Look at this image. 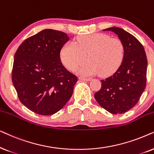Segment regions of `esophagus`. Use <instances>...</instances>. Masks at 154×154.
I'll use <instances>...</instances> for the list:
<instances>
[{
  "mask_svg": "<svg viewBox=\"0 0 154 154\" xmlns=\"http://www.w3.org/2000/svg\"><path fill=\"white\" fill-rule=\"evenodd\" d=\"M79 79H80V80H82V81H90L91 80V79L90 78H85V77H79Z\"/></svg>",
  "mask_w": 154,
  "mask_h": 154,
  "instance_id": "34e87169",
  "label": "esophagus"
}]
</instances>
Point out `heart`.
Returning <instances> with one entry per match:
<instances>
[{
  "mask_svg": "<svg viewBox=\"0 0 154 154\" xmlns=\"http://www.w3.org/2000/svg\"><path fill=\"white\" fill-rule=\"evenodd\" d=\"M124 57L122 41L102 33L79 36L75 44L66 43L60 51L61 60L69 70L75 71L89 62L78 70L82 75H112L120 67Z\"/></svg>",
  "mask_w": 154,
  "mask_h": 154,
  "instance_id": "heart-1",
  "label": "heart"
}]
</instances>
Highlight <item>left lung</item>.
Masks as SVG:
<instances>
[{"label":"left lung","instance_id":"left-lung-1","mask_svg":"<svg viewBox=\"0 0 154 154\" xmlns=\"http://www.w3.org/2000/svg\"><path fill=\"white\" fill-rule=\"evenodd\" d=\"M125 47L121 65L113 75L101 80L94 97L102 108L112 114L124 113L138 103L146 85L147 58L144 46L137 38L119 27H110Z\"/></svg>","mask_w":154,"mask_h":154}]
</instances>
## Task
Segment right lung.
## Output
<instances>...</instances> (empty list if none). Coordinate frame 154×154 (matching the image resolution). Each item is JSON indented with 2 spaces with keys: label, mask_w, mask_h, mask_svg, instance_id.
Here are the masks:
<instances>
[{
  "label": "right lung",
  "mask_w": 154,
  "mask_h": 154,
  "mask_svg": "<svg viewBox=\"0 0 154 154\" xmlns=\"http://www.w3.org/2000/svg\"><path fill=\"white\" fill-rule=\"evenodd\" d=\"M69 37L44 29L26 38L14 56L12 82L21 103L32 112L51 116L62 109L72 95L77 76L60 60V51Z\"/></svg>",
  "instance_id": "obj_1"
}]
</instances>
